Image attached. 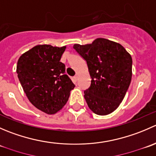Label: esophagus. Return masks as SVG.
I'll list each match as a JSON object with an SVG mask.
<instances>
[{
	"label": "esophagus",
	"mask_w": 156,
	"mask_h": 156,
	"mask_svg": "<svg viewBox=\"0 0 156 156\" xmlns=\"http://www.w3.org/2000/svg\"><path fill=\"white\" fill-rule=\"evenodd\" d=\"M74 79H75V81H78V75H75V77H74Z\"/></svg>",
	"instance_id": "1"
}]
</instances>
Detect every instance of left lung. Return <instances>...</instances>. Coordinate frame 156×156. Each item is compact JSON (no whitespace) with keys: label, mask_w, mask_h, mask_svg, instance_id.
I'll use <instances>...</instances> for the list:
<instances>
[{"label":"left lung","mask_w":156,"mask_h":156,"mask_svg":"<svg viewBox=\"0 0 156 156\" xmlns=\"http://www.w3.org/2000/svg\"><path fill=\"white\" fill-rule=\"evenodd\" d=\"M87 62L91 84L84 90L88 107L95 114L106 115L123 100L132 77L131 56L120 44L97 38L92 44L73 46Z\"/></svg>","instance_id":"1"}]
</instances>
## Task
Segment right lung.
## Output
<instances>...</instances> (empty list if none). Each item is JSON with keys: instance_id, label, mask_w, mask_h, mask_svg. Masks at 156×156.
<instances>
[{"instance_id": "obj_1", "label": "right lung", "mask_w": 156, "mask_h": 156, "mask_svg": "<svg viewBox=\"0 0 156 156\" xmlns=\"http://www.w3.org/2000/svg\"><path fill=\"white\" fill-rule=\"evenodd\" d=\"M66 46L37 45L19 58L16 73L33 106L53 115L61 109L75 87L60 62Z\"/></svg>"}]
</instances>
